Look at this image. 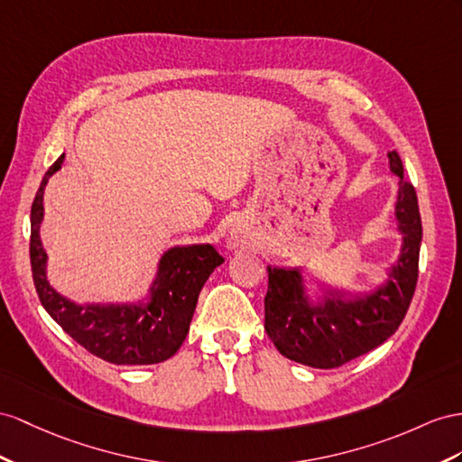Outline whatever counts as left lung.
<instances>
[{
  "label": "left lung",
  "instance_id": "left-lung-1",
  "mask_svg": "<svg viewBox=\"0 0 462 462\" xmlns=\"http://www.w3.org/2000/svg\"><path fill=\"white\" fill-rule=\"evenodd\" d=\"M388 162L390 171L400 177L396 220L404 242L383 287L357 299L326 292L314 304L299 269L267 267L265 332L287 359L314 369H336L384 344L404 320L418 282L421 217L416 189L404 180L394 150L388 152Z\"/></svg>",
  "mask_w": 462,
  "mask_h": 462
}]
</instances>
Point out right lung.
Listing matches in <instances>:
<instances>
[{"instance_id": "right-lung-1", "label": "right lung", "mask_w": 462, "mask_h": 462, "mask_svg": "<svg viewBox=\"0 0 462 462\" xmlns=\"http://www.w3.org/2000/svg\"><path fill=\"white\" fill-rule=\"evenodd\" d=\"M62 162L64 153L44 173L31 207V269L42 306L69 337L96 357L115 365L170 359L185 341L200 289L224 257L210 244L171 247L160 259L148 302L79 306L64 299L46 281V254L39 236L44 187Z\"/></svg>"}]
</instances>
